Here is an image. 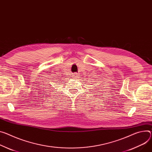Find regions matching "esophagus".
Here are the masks:
<instances>
[{"mask_svg":"<svg viewBox=\"0 0 152 152\" xmlns=\"http://www.w3.org/2000/svg\"><path fill=\"white\" fill-rule=\"evenodd\" d=\"M73 77L76 78V77L78 76V73H73Z\"/></svg>","mask_w":152,"mask_h":152,"instance_id":"1","label":"esophagus"}]
</instances>
